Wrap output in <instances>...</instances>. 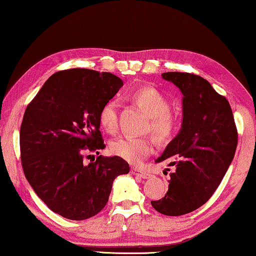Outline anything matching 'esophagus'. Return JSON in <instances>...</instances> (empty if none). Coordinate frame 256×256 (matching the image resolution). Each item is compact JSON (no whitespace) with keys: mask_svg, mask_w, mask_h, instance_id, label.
I'll return each instance as SVG.
<instances>
[{"mask_svg":"<svg viewBox=\"0 0 256 256\" xmlns=\"http://www.w3.org/2000/svg\"><path fill=\"white\" fill-rule=\"evenodd\" d=\"M131 174H134V176H138L140 178H144V179L150 178V176H152L150 172H147V171H144L142 169H138V168H132Z\"/></svg>","mask_w":256,"mask_h":256,"instance_id":"obj_1","label":"esophagus"}]
</instances>
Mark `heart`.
Instances as JSON below:
<instances>
[{"instance_id":"obj_1","label":"heart","mask_w":256,"mask_h":256,"mask_svg":"<svg viewBox=\"0 0 256 256\" xmlns=\"http://www.w3.org/2000/svg\"><path fill=\"white\" fill-rule=\"evenodd\" d=\"M132 98L150 117V128L158 138H166L176 126V117L169 112L168 98L152 87H142L132 93ZM100 126L108 133L117 128V102L110 100L98 114ZM154 147V140L148 136H120L109 144L110 152L130 163H138L147 158Z\"/></svg>"}]
</instances>
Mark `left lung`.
I'll return each mask as SVG.
<instances>
[{"label":"left lung","instance_id":"obj_1","mask_svg":"<svg viewBox=\"0 0 256 256\" xmlns=\"http://www.w3.org/2000/svg\"><path fill=\"white\" fill-rule=\"evenodd\" d=\"M162 78L182 94V122L156 163L174 166L169 188L155 210L180 216L204 204L218 188L234 160L238 133L228 100L200 76L164 72Z\"/></svg>","mask_w":256,"mask_h":256}]
</instances>
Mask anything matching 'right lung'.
Wrapping results in <instances>:
<instances>
[{
	"instance_id": "obj_1",
	"label": "right lung",
	"mask_w": 256,
	"mask_h": 256,
	"mask_svg": "<svg viewBox=\"0 0 256 256\" xmlns=\"http://www.w3.org/2000/svg\"><path fill=\"white\" fill-rule=\"evenodd\" d=\"M122 86L123 80L109 72L60 71L25 110L20 126L25 177L48 208L66 218L96 215L108 202L115 178L128 174V163L118 156L84 162L86 152L98 154L106 147L98 114Z\"/></svg>"
}]
</instances>
